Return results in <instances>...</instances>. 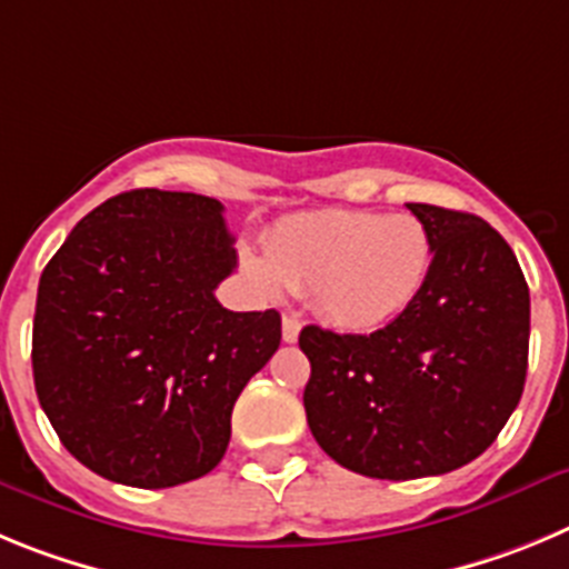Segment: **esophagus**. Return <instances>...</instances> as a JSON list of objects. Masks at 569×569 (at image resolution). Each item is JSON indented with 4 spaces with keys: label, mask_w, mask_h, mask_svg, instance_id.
<instances>
[{
    "label": "esophagus",
    "mask_w": 569,
    "mask_h": 569,
    "mask_svg": "<svg viewBox=\"0 0 569 569\" xmlns=\"http://www.w3.org/2000/svg\"><path fill=\"white\" fill-rule=\"evenodd\" d=\"M297 337H300V320L295 315H283V340L297 342Z\"/></svg>",
    "instance_id": "34e87169"
}]
</instances>
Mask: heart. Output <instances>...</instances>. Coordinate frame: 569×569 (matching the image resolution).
Returning <instances> with one entry per match:
<instances>
[{
	"label": "heart",
	"mask_w": 569,
	"mask_h": 569,
	"mask_svg": "<svg viewBox=\"0 0 569 569\" xmlns=\"http://www.w3.org/2000/svg\"><path fill=\"white\" fill-rule=\"evenodd\" d=\"M431 263V234L413 214L317 209L283 218L266 238V263L249 258L247 269L272 295H317L337 329L371 335L417 303Z\"/></svg>",
	"instance_id": "b5f03b06"
}]
</instances>
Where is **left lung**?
Listing matches in <instances>:
<instances>
[{"instance_id": "left-lung-1", "label": "left lung", "mask_w": 569, "mask_h": 569, "mask_svg": "<svg viewBox=\"0 0 569 569\" xmlns=\"http://www.w3.org/2000/svg\"><path fill=\"white\" fill-rule=\"evenodd\" d=\"M431 234L417 303L373 335L300 331L309 428L337 465L422 479L473 462L519 406L530 291L513 249L470 212L408 203Z\"/></svg>"}]
</instances>
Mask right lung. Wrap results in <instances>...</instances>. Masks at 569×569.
<instances>
[{
	"mask_svg": "<svg viewBox=\"0 0 569 569\" xmlns=\"http://www.w3.org/2000/svg\"><path fill=\"white\" fill-rule=\"evenodd\" d=\"M223 203L132 189L76 223L44 266L33 382L61 445L130 488H176L227 453L232 408L280 346V315L229 311Z\"/></svg>",
	"mask_w": 569,
	"mask_h": 569,
	"instance_id": "add662e5",
	"label": "right lung"
}]
</instances>
